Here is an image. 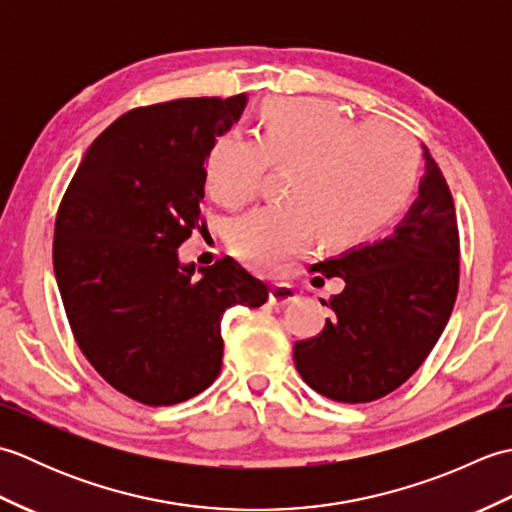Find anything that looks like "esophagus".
I'll list each match as a JSON object with an SVG mask.
<instances>
[{"instance_id":"obj_1","label":"esophagus","mask_w":512,"mask_h":512,"mask_svg":"<svg viewBox=\"0 0 512 512\" xmlns=\"http://www.w3.org/2000/svg\"><path fill=\"white\" fill-rule=\"evenodd\" d=\"M299 299V292L290 284H275L270 288V303L273 306H288V303H295Z\"/></svg>"}]
</instances>
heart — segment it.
<instances>
[{"label": "heart", "instance_id": "b5f03b06", "mask_svg": "<svg viewBox=\"0 0 512 512\" xmlns=\"http://www.w3.org/2000/svg\"><path fill=\"white\" fill-rule=\"evenodd\" d=\"M418 145L405 129L372 118L356 123L323 99H279L257 125V138L222 134L206 160V191L237 209L262 187L273 165H295L286 198L237 217L228 233L242 262L273 270L314 233L325 246L356 242L387 222L416 182Z\"/></svg>", "mask_w": 512, "mask_h": 512}]
</instances>
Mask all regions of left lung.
<instances>
[{
    "mask_svg": "<svg viewBox=\"0 0 512 512\" xmlns=\"http://www.w3.org/2000/svg\"><path fill=\"white\" fill-rule=\"evenodd\" d=\"M418 198L394 233L314 264L345 288L325 306L332 319L295 345L297 372L339 402H372L416 372L447 325L460 281L455 206L436 160L422 145Z\"/></svg>",
    "mask_w": 512,
    "mask_h": 512,
    "instance_id": "obj_1",
    "label": "left lung"
}]
</instances>
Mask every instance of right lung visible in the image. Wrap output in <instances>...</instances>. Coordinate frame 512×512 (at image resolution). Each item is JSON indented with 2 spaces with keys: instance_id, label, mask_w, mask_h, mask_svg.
Masks as SVG:
<instances>
[{
  "instance_id": "obj_1",
  "label": "right lung",
  "mask_w": 512,
  "mask_h": 512,
  "mask_svg": "<svg viewBox=\"0 0 512 512\" xmlns=\"http://www.w3.org/2000/svg\"><path fill=\"white\" fill-rule=\"evenodd\" d=\"M248 103L178 99L123 114L85 151L54 224L52 262L74 339L107 383L149 407L198 396L222 369V314L264 281L224 257L182 264L204 231L206 160Z\"/></svg>"
}]
</instances>
